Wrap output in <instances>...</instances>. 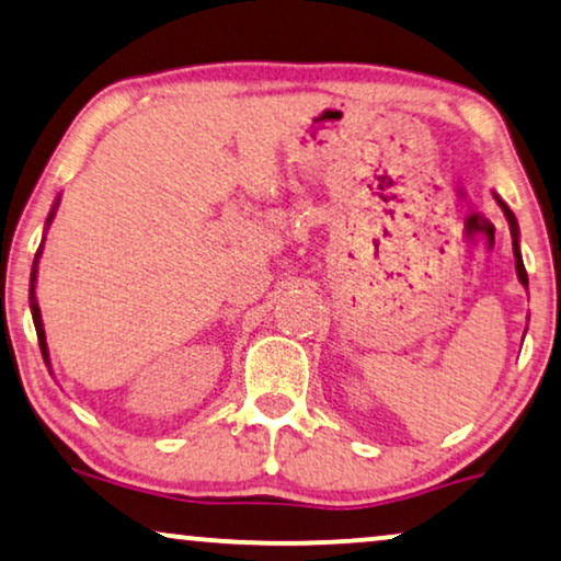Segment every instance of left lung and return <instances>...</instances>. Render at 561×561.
Masks as SVG:
<instances>
[{
    "label": "left lung",
    "instance_id": "8db88e82",
    "mask_svg": "<svg viewBox=\"0 0 561 561\" xmlns=\"http://www.w3.org/2000/svg\"><path fill=\"white\" fill-rule=\"evenodd\" d=\"M499 205L503 208V213H506L508 226H511V236H514V254H516V272H518V279H520V284H528L524 262H520V251H518V226H516V216H514V213H511V208H508V205L503 203V201H499Z\"/></svg>",
    "mask_w": 561,
    "mask_h": 561
}]
</instances>
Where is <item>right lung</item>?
<instances>
[{
  "label": "right lung",
  "instance_id": "obj_1",
  "mask_svg": "<svg viewBox=\"0 0 561 561\" xmlns=\"http://www.w3.org/2000/svg\"><path fill=\"white\" fill-rule=\"evenodd\" d=\"M50 220H53V213H50V218H47V224H50ZM41 251H43V243H41V249H37V254H35L33 274H30V307H33V320H35V330H37V343H41L43 358H45V363H47V343H45V330H43L41 310H37V302H35V274H37V259H41Z\"/></svg>",
  "mask_w": 561,
  "mask_h": 561
}]
</instances>
